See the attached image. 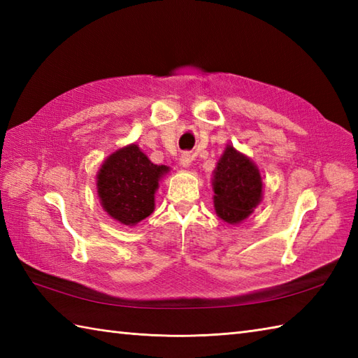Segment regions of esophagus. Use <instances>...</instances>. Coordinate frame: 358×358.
Wrapping results in <instances>:
<instances>
[{"mask_svg": "<svg viewBox=\"0 0 358 358\" xmlns=\"http://www.w3.org/2000/svg\"><path fill=\"white\" fill-rule=\"evenodd\" d=\"M192 159H194V157L189 154V152H183V154H181V157H180V166L185 167V169H187V167H191Z\"/></svg>", "mask_w": 358, "mask_h": 358, "instance_id": "34e87169", "label": "esophagus"}]
</instances>
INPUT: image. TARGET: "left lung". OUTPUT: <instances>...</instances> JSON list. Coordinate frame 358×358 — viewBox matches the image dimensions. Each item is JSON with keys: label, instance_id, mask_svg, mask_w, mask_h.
Returning a JSON list of instances; mask_svg holds the SVG:
<instances>
[{"label": "left lung", "instance_id": "obj_1", "mask_svg": "<svg viewBox=\"0 0 358 358\" xmlns=\"http://www.w3.org/2000/svg\"><path fill=\"white\" fill-rule=\"evenodd\" d=\"M214 208L227 224H238L252 214L263 200V178L257 164L243 152L227 144L212 177Z\"/></svg>", "mask_w": 358, "mask_h": 358}]
</instances>
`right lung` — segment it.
<instances>
[{
    "label": "right lung",
    "mask_w": 358,
    "mask_h": 358,
    "mask_svg": "<svg viewBox=\"0 0 358 358\" xmlns=\"http://www.w3.org/2000/svg\"><path fill=\"white\" fill-rule=\"evenodd\" d=\"M169 166L154 164L138 144H127L104 159L96 173V194L110 218L135 226L155 209V192Z\"/></svg>",
    "instance_id": "right-lung-1"
}]
</instances>
